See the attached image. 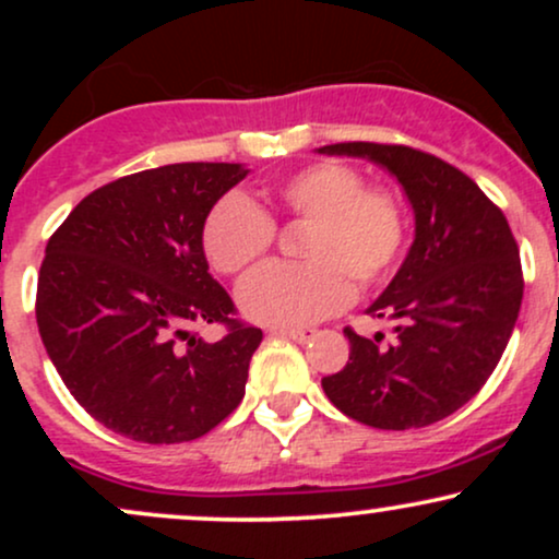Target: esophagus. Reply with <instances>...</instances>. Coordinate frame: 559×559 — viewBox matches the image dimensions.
Masks as SVG:
<instances>
[{
    "instance_id": "34e87169",
    "label": "esophagus",
    "mask_w": 559,
    "mask_h": 559,
    "mask_svg": "<svg viewBox=\"0 0 559 559\" xmlns=\"http://www.w3.org/2000/svg\"><path fill=\"white\" fill-rule=\"evenodd\" d=\"M271 336H278V338H292V342H310L312 338V331L310 329H271Z\"/></svg>"
}]
</instances>
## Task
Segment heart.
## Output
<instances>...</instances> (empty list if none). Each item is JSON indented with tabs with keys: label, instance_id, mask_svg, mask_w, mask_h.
Returning a JSON list of instances; mask_svg holds the SVG:
<instances>
[{
	"label": "heart",
	"instance_id": "obj_1",
	"mask_svg": "<svg viewBox=\"0 0 559 559\" xmlns=\"http://www.w3.org/2000/svg\"><path fill=\"white\" fill-rule=\"evenodd\" d=\"M275 210L305 221L301 265H267L236 292L241 316L271 329H299L333 316L360 288L391 271L404 243L402 204L386 189H365L362 176L342 163L301 168L267 191ZM273 223L247 197L230 194L204 221V254L215 271L239 275L273 243Z\"/></svg>",
	"mask_w": 559,
	"mask_h": 559
}]
</instances>
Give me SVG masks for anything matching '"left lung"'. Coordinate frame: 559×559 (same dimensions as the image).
<instances>
[{
	"instance_id": "obj_1",
	"label": "left lung",
	"mask_w": 559,
	"mask_h": 559,
	"mask_svg": "<svg viewBox=\"0 0 559 559\" xmlns=\"http://www.w3.org/2000/svg\"><path fill=\"white\" fill-rule=\"evenodd\" d=\"M318 152L383 168L415 215L407 258L365 310L394 320V342L346 329L349 362L320 381L325 396L383 431L444 420L489 381L521 312V254L507 217L463 170L413 146L349 141Z\"/></svg>"
}]
</instances>
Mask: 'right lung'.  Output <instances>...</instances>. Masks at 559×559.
I'll list each match as a JSON object with an SVG mask.
<instances>
[{
	"label": "right lung",
	"instance_id": "right-lung-1",
	"mask_svg": "<svg viewBox=\"0 0 559 559\" xmlns=\"http://www.w3.org/2000/svg\"><path fill=\"white\" fill-rule=\"evenodd\" d=\"M241 163L141 170L81 199L47 243L36 323L75 402L144 444H181L226 420L247 386L260 329L230 318L210 275L204 221L247 178ZM226 322L210 345L193 329Z\"/></svg>",
	"mask_w": 559,
	"mask_h": 559
}]
</instances>
